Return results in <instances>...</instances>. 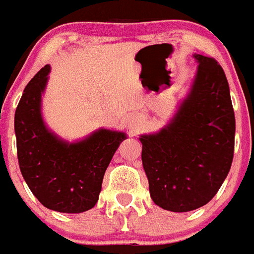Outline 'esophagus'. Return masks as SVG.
<instances>
[{
  "label": "esophagus",
  "instance_id": "34e87169",
  "mask_svg": "<svg viewBox=\"0 0 254 254\" xmlns=\"http://www.w3.org/2000/svg\"><path fill=\"white\" fill-rule=\"evenodd\" d=\"M140 125H142V117L139 115L134 114L129 117V127H130L131 130L135 131Z\"/></svg>",
  "mask_w": 254,
  "mask_h": 254
}]
</instances>
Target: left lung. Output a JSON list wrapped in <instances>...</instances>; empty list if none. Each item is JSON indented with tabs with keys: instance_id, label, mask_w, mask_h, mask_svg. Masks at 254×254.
<instances>
[{
	"instance_id": "obj_1",
	"label": "left lung",
	"mask_w": 254,
	"mask_h": 254,
	"mask_svg": "<svg viewBox=\"0 0 254 254\" xmlns=\"http://www.w3.org/2000/svg\"><path fill=\"white\" fill-rule=\"evenodd\" d=\"M193 58L195 77L174 116L159 131L139 137L151 199L177 213L209 203L234 157L235 115L225 72L213 58Z\"/></svg>"
}]
</instances>
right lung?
<instances>
[{
    "instance_id": "1",
    "label": "right lung",
    "mask_w": 254,
    "mask_h": 254,
    "mask_svg": "<svg viewBox=\"0 0 254 254\" xmlns=\"http://www.w3.org/2000/svg\"><path fill=\"white\" fill-rule=\"evenodd\" d=\"M50 71L46 64L29 81L15 111L19 167L32 193L48 209L82 213L97 204L106 169L127 135L101 127L68 142L51 131L42 116Z\"/></svg>"
}]
</instances>
